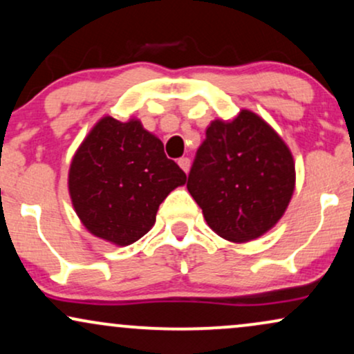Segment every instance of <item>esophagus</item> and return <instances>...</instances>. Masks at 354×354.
I'll use <instances>...</instances> for the list:
<instances>
[{"mask_svg": "<svg viewBox=\"0 0 354 354\" xmlns=\"http://www.w3.org/2000/svg\"><path fill=\"white\" fill-rule=\"evenodd\" d=\"M178 165H180L183 171L187 173V171H189V167H191V160L187 158V156H183V158L178 160Z\"/></svg>", "mask_w": 354, "mask_h": 354, "instance_id": "1", "label": "esophagus"}]
</instances>
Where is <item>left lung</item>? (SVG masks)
I'll return each instance as SVG.
<instances>
[{
  "instance_id": "1",
  "label": "left lung",
  "mask_w": 354,
  "mask_h": 354,
  "mask_svg": "<svg viewBox=\"0 0 354 354\" xmlns=\"http://www.w3.org/2000/svg\"><path fill=\"white\" fill-rule=\"evenodd\" d=\"M294 183L289 149L250 111L232 122L209 125L187 174V191L207 225L230 241H248L270 230L288 207Z\"/></svg>"
}]
</instances>
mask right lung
Here are the masks:
<instances>
[{"mask_svg":"<svg viewBox=\"0 0 354 354\" xmlns=\"http://www.w3.org/2000/svg\"><path fill=\"white\" fill-rule=\"evenodd\" d=\"M186 174L138 120L104 118L73 156V207L93 235L125 247L144 236L156 210Z\"/></svg>","mask_w":354,"mask_h":354,"instance_id":"obj_1","label":"right lung"}]
</instances>
